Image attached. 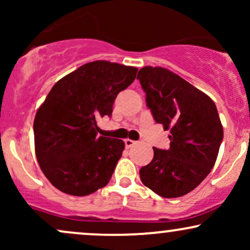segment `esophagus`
<instances>
[{"label":"esophagus","instance_id":"obj_1","mask_svg":"<svg viewBox=\"0 0 250 250\" xmlns=\"http://www.w3.org/2000/svg\"><path fill=\"white\" fill-rule=\"evenodd\" d=\"M125 145L127 148H130V147H133L134 145H136V141H133V140H130V139H125Z\"/></svg>","mask_w":250,"mask_h":250}]
</instances>
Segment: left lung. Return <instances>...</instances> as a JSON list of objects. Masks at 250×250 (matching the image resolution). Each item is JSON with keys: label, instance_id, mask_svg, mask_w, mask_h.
Returning a JSON list of instances; mask_svg holds the SVG:
<instances>
[{"label": "left lung", "instance_id": "8db88e82", "mask_svg": "<svg viewBox=\"0 0 250 250\" xmlns=\"http://www.w3.org/2000/svg\"><path fill=\"white\" fill-rule=\"evenodd\" d=\"M137 80L154 120L170 131V147L154 148L153 160L140 169V177L160 196H183L207 177L217 159L223 128L216 105L166 68H141Z\"/></svg>", "mask_w": 250, "mask_h": 250}]
</instances>
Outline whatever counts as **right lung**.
<instances>
[{
  "label": "right lung",
  "instance_id": "add662e5",
  "mask_svg": "<svg viewBox=\"0 0 250 250\" xmlns=\"http://www.w3.org/2000/svg\"><path fill=\"white\" fill-rule=\"evenodd\" d=\"M137 68L95 61L57 81L37 110V161L54 187L85 196L108 185L125 142L97 136V117L111 116L117 94L134 82Z\"/></svg>",
  "mask_w": 250,
  "mask_h": 250
}]
</instances>
